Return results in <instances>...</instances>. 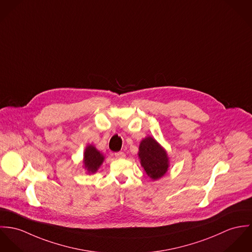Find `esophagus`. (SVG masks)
I'll return each mask as SVG.
<instances>
[{
  "label": "esophagus",
  "instance_id": "34e87169",
  "mask_svg": "<svg viewBox=\"0 0 252 252\" xmlns=\"http://www.w3.org/2000/svg\"><path fill=\"white\" fill-rule=\"evenodd\" d=\"M115 157L117 158H126V155L124 152H118V153H115Z\"/></svg>",
  "mask_w": 252,
  "mask_h": 252
}]
</instances>
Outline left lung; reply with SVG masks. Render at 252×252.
Instances as JSON below:
<instances>
[{"label": "left lung", "instance_id": "8db88e82", "mask_svg": "<svg viewBox=\"0 0 252 252\" xmlns=\"http://www.w3.org/2000/svg\"><path fill=\"white\" fill-rule=\"evenodd\" d=\"M141 165L153 180L161 178L167 171L168 158L165 151L152 137L142 140L139 146Z\"/></svg>", "mask_w": 252, "mask_h": 252}]
</instances>
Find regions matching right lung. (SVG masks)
Returning <instances> with one entry per match:
<instances>
[{
	"label": "right lung",
	"mask_w": 252,
	"mask_h": 252,
	"mask_svg": "<svg viewBox=\"0 0 252 252\" xmlns=\"http://www.w3.org/2000/svg\"><path fill=\"white\" fill-rule=\"evenodd\" d=\"M103 156L92 145L88 146L84 155L85 167L89 173H94L103 162Z\"/></svg>",
	"instance_id": "add662e5"
}]
</instances>
